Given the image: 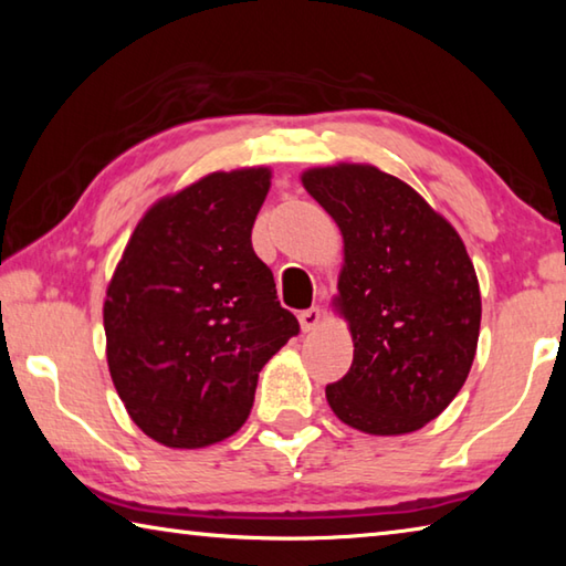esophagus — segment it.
<instances>
[{
	"label": "esophagus",
	"mask_w": 566,
	"mask_h": 566,
	"mask_svg": "<svg viewBox=\"0 0 566 566\" xmlns=\"http://www.w3.org/2000/svg\"><path fill=\"white\" fill-rule=\"evenodd\" d=\"M322 310L319 306H310V310H304L302 314H300V327H302V332H314L322 324Z\"/></svg>",
	"instance_id": "1"
}]
</instances>
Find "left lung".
<instances>
[{"label": "left lung", "mask_w": 566, "mask_h": 566, "mask_svg": "<svg viewBox=\"0 0 566 566\" xmlns=\"http://www.w3.org/2000/svg\"><path fill=\"white\" fill-rule=\"evenodd\" d=\"M302 185L344 239L334 310L354 359L327 385L344 424L397 437L437 419L472 369L482 296L457 229L407 181L371 165L314 167Z\"/></svg>", "instance_id": "1"}]
</instances>
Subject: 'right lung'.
Returning a JSON list of instances; mask_svg holds the SVG:
<instances>
[{"label":"right lung","mask_w":566,"mask_h":566,"mask_svg":"<svg viewBox=\"0 0 566 566\" xmlns=\"http://www.w3.org/2000/svg\"><path fill=\"white\" fill-rule=\"evenodd\" d=\"M270 167L212 171L134 227L104 296L107 364L142 432L171 449L232 437L300 322L252 249Z\"/></svg>","instance_id":"right-lung-1"}]
</instances>
